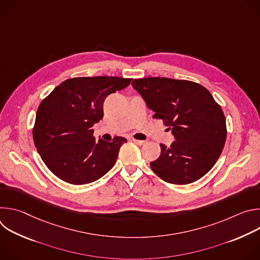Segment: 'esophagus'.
I'll return each mask as SVG.
<instances>
[{"mask_svg": "<svg viewBox=\"0 0 260 260\" xmlns=\"http://www.w3.org/2000/svg\"><path fill=\"white\" fill-rule=\"evenodd\" d=\"M133 141H134V143H136L137 145H143V144H145V141H142V140H136V139H133Z\"/></svg>", "mask_w": 260, "mask_h": 260, "instance_id": "1", "label": "esophagus"}]
</instances>
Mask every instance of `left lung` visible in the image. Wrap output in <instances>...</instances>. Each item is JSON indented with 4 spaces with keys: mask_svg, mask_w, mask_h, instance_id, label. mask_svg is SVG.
Instances as JSON below:
<instances>
[{
    "mask_svg": "<svg viewBox=\"0 0 260 260\" xmlns=\"http://www.w3.org/2000/svg\"><path fill=\"white\" fill-rule=\"evenodd\" d=\"M133 87L172 131L171 146L160 144L152 171L172 184H189L216 164L226 140V120L220 105L199 83L165 77L135 79Z\"/></svg>",
    "mask_w": 260,
    "mask_h": 260,
    "instance_id": "left-lung-1",
    "label": "left lung"
}]
</instances>
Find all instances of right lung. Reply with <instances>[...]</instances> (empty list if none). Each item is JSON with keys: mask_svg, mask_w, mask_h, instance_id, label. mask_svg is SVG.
Here are the masks:
<instances>
[{"mask_svg": "<svg viewBox=\"0 0 260 260\" xmlns=\"http://www.w3.org/2000/svg\"><path fill=\"white\" fill-rule=\"evenodd\" d=\"M131 81L109 76L71 78L41 102L32 139L42 160L56 177L82 185L100 179L113 168L126 139L96 141L92 126L104 116L105 99L127 87Z\"/></svg>", "mask_w": 260, "mask_h": 260, "instance_id": "right-lung-1", "label": "right lung"}]
</instances>
